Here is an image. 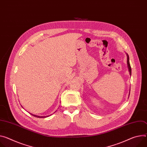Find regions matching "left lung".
I'll return each instance as SVG.
<instances>
[{"instance_id": "obj_1", "label": "left lung", "mask_w": 147, "mask_h": 147, "mask_svg": "<svg viewBox=\"0 0 147 147\" xmlns=\"http://www.w3.org/2000/svg\"><path fill=\"white\" fill-rule=\"evenodd\" d=\"M126 54H127V65H128V71H129V74H130V76H131V65H130L129 61V56H128V55L127 54V53H126ZM129 93H130V88H129V91L128 97H129Z\"/></svg>"}]
</instances>
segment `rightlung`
Returning a JSON list of instances; mask_svg holds the SVG:
<instances>
[{"label":"right lung","mask_w":147,"mask_h":147,"mask_svg":"<svg viewBox=\"0 0 147 147\" xmlns=\"http://www.w3.org/2000/svg\"><path fill=\"white\" fill-rule=\"evenodd\" d=\"M56 112V111H55ZM32 115H33V116H34V117H38V118H46V117H49V116H50V115H47V116H38V115H34V114H31Z\"/></svg>","instance_id":"1"}]
</instances>
